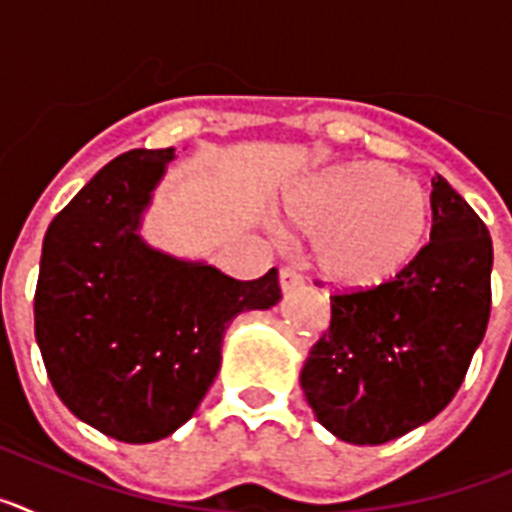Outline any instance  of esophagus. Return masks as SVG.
<instances>
[{
    "label": "esophagus",
    "mask_w": 512,
    "mask_h": 512,
    "mask_svg": "<svg viewBox=\"0 0 512 512\" xmlns=\"http://www.w3.org/2000/svg\"><path fill=\"white\" fill-rule=\"evenodd\" d=\"M302 284H305V279H302V274H297L295 269H289V266H284V269L279 271V287H282L284 295H289V292H295V289H300Z\"/></svg>",
    "instance_id": "1"
}]
</instances>
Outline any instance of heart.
I'll return each mask as SVG.
<instances>
[{
    "label": "heart",
    "mask_w": 512,
    "mask_h": 512,
    "mask_svg": "<svg viewBox=\"0 0 512 512\" xmlns=\"http://www.w3.org/2000/svg\"><path fill=\"white\" fill-rule=\"evenodd\" d=\"M292 228L310 233L315 269L341 289L374 292L413 269L431 241V194L379 161L333 166L284 205Z\"/></svg>",
    "instance_id": "heart-1"
}]
</instances>
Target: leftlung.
Wrapping results in <instances>:
<instances>
[{"label": "left lung", "mask_w": 512, "mask_h": 512, "mask_svg": "<svg viewBox=\"0 0 512 512\" xmlns=\"http://www.w3.org/2000/svg\"><path fill=\"white\" fill-rule=\"evenodd\" d=\"M431 202V243L413 269L390 287L330 297V328L302 366L307 405L346 443L379 446L436 418L485 338L490 230L441 174Z\"/></svg>", "instance_id": "8db88e82"}]
</instances>
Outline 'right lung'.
<instances>
[{
	"instance_id": "obj_1",
	"label": "right lung",
	"mask_w": 512,
	"mask_h": 512,
	"mask_svg": "<svg viewBox=\"0 0 512 512\" xmlns=\"http://www.w3.org/2000/svg\"><path fill=\"white\" fill-rule=\"evenodd\" d=\"M174 148L122 153L63 207L43 238L35 341L61 402L125 443L171 436L220 372L235 315L282 300L277 269L238 282L140 235Z\"/></svg>"
}]
</instances>
